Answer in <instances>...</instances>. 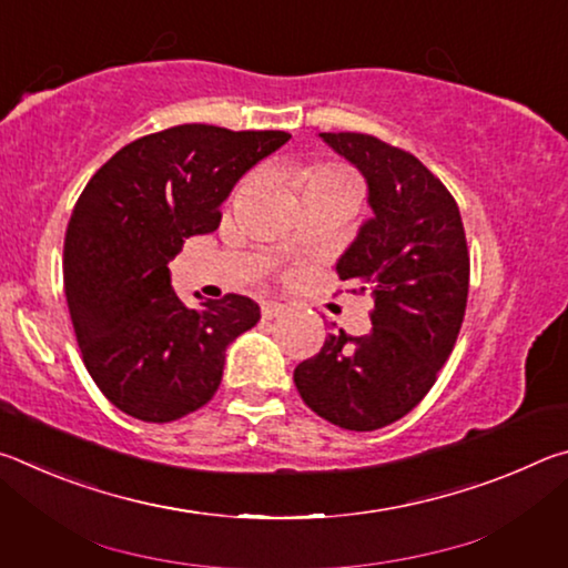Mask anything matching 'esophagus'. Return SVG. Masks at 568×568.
Segmentation results:
<instances>
[{"label":"esophagus","mask_w":568,"mask_h":568,"mask_svg":"<svg viewBox=\"0 0 568 568\" xmlns=\"http://www.w3.org/2000/svg\"><path fill=\"white\" fill-rule=\"evenodd\" d=\"M283 311H285V305L277 303V301H265V303H263V318H265V321L277 318V315H281Z\"/></svg>","instance_id":"obj_1"}]
</instances>
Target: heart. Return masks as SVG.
I'll list each match as a JSON object with an SVG mask.
<instances>
[{
	"mask_svg": "<svg viewBox=\"0 0 568 568\" xmlns=\"http://www.w3.org/2000/svg\"><path fill=\"white\" fill-rule=\"evenodd\" d=\"M321 180L348 182V178H345L341 170H335V168H315V170H311V175H307V185H311V182H321Z\"/></svg>",
	"mask_w": 568,
	"mask_h": 568,
	"instance_id": "heart-1",
	"label": "heart"
}]
</instances>
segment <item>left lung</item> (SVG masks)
<instances>
[{"label": "left lung", "instance_id": "8db88e82", "mask_svg": "<svg viewBox=\"0 0 568 568\" xmlns=\"http://www.w3.org/2000/svg\"><path fill=\"white\" fill-rule=\"evenodd\" d=\"M358 168L373 217L335 263L341 281L371 293L368 335L328 333L293 373L301 398L345 430L406 416L454 351L468 297V247L458 205L410 152L361 132H321Z\"/></svg>", "mask_w": 568, "mask_h": 568}]
</instances>
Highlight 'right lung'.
<instances>
[{
  "label": "right lung",
  "mask_w": 568,
  "mask_h": 568,
  "mask_svg": "<svg viewBox=\"0 0 568 568\" xmlns=\"http://www.w3.org/2000/svg\"><path fill=\"white\" fill-rule=\"evenodd\" d=\"M287 140L178 124L114 152L82 190L64 235V295L92 381L128 416L170 423L203 408L225 348L261 321L235 293L187 307L168 263L187 237L217 230L235 182Z\"/></svg>",
  "instance_id": "add662e5"
}]
</instances>
